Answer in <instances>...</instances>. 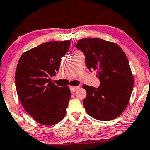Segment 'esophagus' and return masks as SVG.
<instances>
[{"label": "esophagus", "mask_w": 150, "mask_h": 150, "mask_svg": "<svg viewBox=\"0 0 150 150\" xmlns=\"http://www.w3.org/2000/svg\"><path fill=\"white\" fill-rule=\"evenodd\" d=\"M79 88H80L79 86H70V91L71 93L75 92V91Z\"/></svg>", "instance_id": "obj_1"}]
</instances>
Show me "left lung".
<instances>
[{
	"label": "left lung",
	"instance_id": "1",
	"mask_svg": "<svg viewBox=\"0 0 150 150\" xmlns=\"http://www.w3.org/2000/svg\"><path fill=\"white\" fill-rule=\"evenodd\" d=\"M75 46L84 53L88 70L97 71L101 80L98 88L82 86L86 91V112L101 121L116 118L127 108L134 84L125 52L116 43L97 38L81 39Z\"/></svg>",
	"mask_w": 150,
	"mask_h": 150
}]
</instances>
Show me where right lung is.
Masks as SVG:
<instances>
[{"label":"right lung","instance_id":"1","mask_svg":"<svg viewBox=\"0 0 150 150\" xmlns=\"http://www.w3.org/2000/svg\"><path fill=\"white\" fill-rule=\"evenodd\" d=\"M70 41H52L25 51L17 64L15 82L21 103L36 122L57 124L66 116L71 97L68 86L59 87L51 77L59 70Z\"/></svg>","mask_w":150,"mask_h":150}]
</instances>
